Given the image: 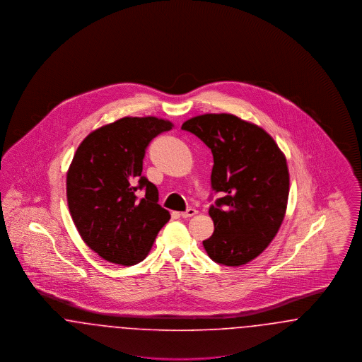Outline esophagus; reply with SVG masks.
<instances>
[{
	"label": "esophagus",
	"instance_id": "obj_1",
	"mask_svg": "<svg viewBox=\"0 0 362 362\" xmlns=\"http://www.w3.org/2000/svg\"><path fill=\"white\" fill-rule=\"evenodd\" d=\"M198 211L195 210V209H192V207H189L187 209L186 211H183V213H180V216L183 217V218H189V217H192V216H195Z\"/></svg>",
	"mask_w": 362,
	"mask_h": 362
}]
</instances>
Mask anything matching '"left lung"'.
<instances>
[{
  "instance_id": "8db88e82",
  "label": "left lung",
  "mask_w": 362,
  "mask_h": 362,
  "mask_svg": "<svg viewBox=\"0 0 362 362\" xmlns=\"http://www.w3.org/2000/svg\"><path fill=\"white\" fill-rule=\"evenodd\" d=\"M213 153L211 187L221 198L209 209L213 235L204 240L214 262L239 267L276 238L289 197L286 157L273 137L232 114H204L182 124Z\"/></svg>"
}]
</instances>
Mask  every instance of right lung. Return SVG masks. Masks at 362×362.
I'll use <instances>...</instances> for the list:
<instances>
[{"label": "right lung", "mask_w": 362, "mask_h": 362, "mask_svg": "<svg viewBox=\"0 0 362 362\" xmlns=\"http://www.w3.org/2000/svg\"><path fill=\"white\" fill-rule=\"evenodd\" d=\"M173 127L156 117H124L89 133L73 156L66 175L70 216L104 260L122 266L144 260L170 221V211L157 204V187L141 173L149 142ZM137 189H146L141 200Z\"/></svg>", "instance_id": "1"}]
</instances>
